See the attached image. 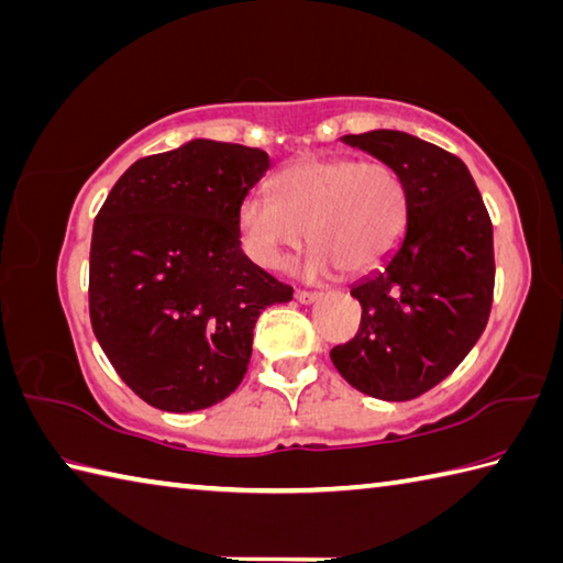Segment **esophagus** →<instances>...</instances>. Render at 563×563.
Returning <instances> with one entry per match:
<instances>
[{"instance_id":"esophagus-1","label":"esophagus","mask_w":563,"mask_h":563,"mask_svg":"<svg viewBox=\"0 0 563 563\" xmlns=\"http://www.w3.org/2000/svg\"><path fill=\"white\" fill-rule=\"evenodd\" d=\"M322 292H310V290H295V300L302 305H312L314 300H320Z\"/></svg>"}]
</instances>
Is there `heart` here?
Here are the masks:
<instances>
[{"instance_id": "b5f03b06", "label": "heart", "mask_w": 563, "mask_h": 563, "mask_svg": "<svg viewBox=\"0 0 563 563\" xmlns=\"http://www.w3.org/2000/svg\"><path fill=\"white\" fill-rule=\"evenodd\" d=\"M406 221L404 177L386 162L352 157L292 162L275 175L273 199L246 197L239 207L243 243L263 268H280L308 229V275L376 271L401 243Z\"/></svg>"}]
</instances>
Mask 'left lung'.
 Segmentation results:
<instances>
[{"mask_svg": "<svg viewBox=\"0 0 563 563\" xmlns=\"http://www.w3.org/2000/svg\"><path fill=\"white\" fill-rule=\"evenodd\" d=\"M342 142L391 165L408 221L384 268L352 285L360 332L330 352L356 391L408 401L441 384L483 334L495 290L493 221L465 162L398 130Z\"/></svg>", "mask_w": 563, "mask_h": 563, "instance_id": "1", "label": "left lung"}]
</instances>
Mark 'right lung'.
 <instances>
[{
  "label": "right lung",
  "instance_id": "obj_1",
  "mask_svg": "<svg viewBox=\"0 0 563 563\" xmlns=\"http://www.w3.org/2000/svg\"><path fill=\"white\" fill-rule=\"evenodd\" d=\"M268 167L263 150L189 140L137 159L98 211L90 324L120 379L159 411L236 391L258 314L292 300L241 251L239 207Z\"/></svg>",
  "mask_w": 563,
  "mask_h": 563
}]
</instances>
